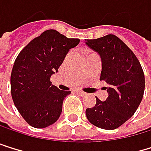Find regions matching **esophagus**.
Wrapping results in <instances>:
<instances>
[{
    "instance_id": "34e87169",
    "label": "esophagus",
    "mask_w": 151,
    "mask_h": 151,
    "mask_svg": "<svg viewBox=\"0 0 151 151\" xmlns=\"http://www.w3.org/2000/svg\"><path fill=\"white\" fill-rule=\"evenodd\" d=\"M77 93L80 94L81 96H85V95H86V93L83 92V91H77Z\"/></svg>"
}]
</instances>
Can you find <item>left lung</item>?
I'll return each mask as SVG.
<instances>
[{"label": "left lung", "instance_id": "left-lung-1", "mask_svg": "<svg viewBox=\"0 0 151 151\" xmlns=\"http://www.w3.org/2000/svg\"><path fill=\"white\" fill-rule=\"evenodd\" d=\"M85 42L100 54V80L109 85L107 100L101 101L96 97V104L86 109L87 119L98 128L115 129L133 116L142 101L143 70L133 51L116 35L108 34Z\"/></svg>", "mask_w": 151, "mask_h": 151}]
</instances>
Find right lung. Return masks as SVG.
Instances as JSON below:
<instances>
[{
    "label": "right lung",
    "instance_id": "obj_1",
    "mask_svg": "<svg viewBox=\"0 0 151 151\" xmlns=\"http://www.w3.org/2000/svg\"><path fill=\"white\" fill-rule=\"evenodd\" d=\"M80 39H69L47 30L31 40L17 56L11 74V93L15 107L33 128H46L58 120L70 91L51 84L50 76Z\"/></svg>",
    "mask_w": 151,
    "mask_h": 151
}]
</instances>
